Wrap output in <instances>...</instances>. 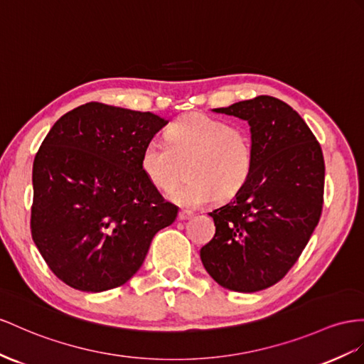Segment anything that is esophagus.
I'll list each match as a JSON object with an SVG mask.
<instances>
[{
    "instance_id": "obj_1",
    "label": "esophagus",
    "mask_w": 364,
    "mask_h": 364,
    "mask_svg": "<svg viewBox=\"0 0 364 364\" xmlns=\"http://www.w3.org/2000/svg\"><path fill=\"white\" fill-rule=\"evenodd\" d=\"M193 217V212H191V210H180L178 212V218L181 220V221H186V220H191Z\"/></svg>"
}]
</instances>
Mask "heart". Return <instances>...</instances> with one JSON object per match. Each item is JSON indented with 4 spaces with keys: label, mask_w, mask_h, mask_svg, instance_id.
Instances as JSON below:
<instances>
[{
    "label": "heart",
    "mask_w": 364,
    "mask_h": 364,
    "mask_svg": "<svg viewBox=\"0 0 364 364\" xmlns=\"http://www.w3.org/2000/svg\"><path fill=\"white\" fill-rule=\"evenodd\" d=\"M166 141L151 139L141 152V171L161 192L172 191L184 175L189 181L172 193L184 206L197 208L235 195L252 169V146L237 124L192 112L167 127Z\"/></svg>",
    "instance_id": "b5f03b06"
}]
</instances>
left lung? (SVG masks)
<instances>
[{
  "mask_svg": "<svg viewBox=\"0 0 364 364\" xmlns=\"http://www.w3.org/2000/svg\"><path fill=\"white\" fill-rule=\"evenodd\" d=\"M213 110L249 123L252 169L235 197L209 213L215 235L200 257L220 286L263 291L296 263L318 225L323 152L304 119L278 98L259 95Z\"/></svg>",
  "mask_w": 364,
  "mask_h": 364,
  "instance_id": "8db88e82",
  "label": "left lung"
}]
</instances>
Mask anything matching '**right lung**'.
Segmentation results:
<instances>
[{
	"label": "right lung",
	"instance_id": "1",
	"mask_svg": "<svg viewBox=\"0 0 364 364\" xmlns=\"http://www.w3.org/2000/svg\"><path fill=\"white\" fill-rule=\"evenodd\" d=\"M167 119L87 102L52 126L35 155L31 229L44 262L82 292L124 284L158 230L178 213L141 171V152Z\"/></svg>",
	"mask_w": 364,
	"mask_h": 364
}]
</instances>
